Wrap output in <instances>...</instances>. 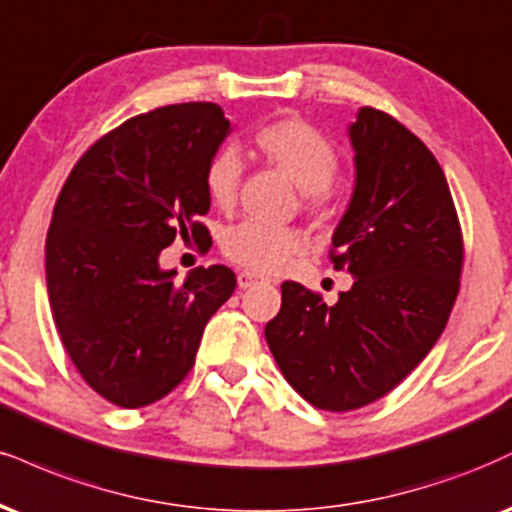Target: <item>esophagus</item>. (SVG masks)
Returning <instances> with one entry per match:
<instances>
[{
  "label": "esophagus",
  "mask_w": 512,
  "mask_h": 512,
  "mask_svg": "<svg viewBox=\"0 0 512 512\" xmlns=\"http://www.w3.org/2000/svg\"><path fill=\"white\" fill-rule=\"evenodd\" d=\"M257 281H260V276H257L255 272H238V286H240V288L255 286Z\"/></svg>",
  "instance_id": "1"
}]
</instances>
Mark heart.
Here are the masks:
<instances>
[{
  "instance_id": "obj_1",
  "label": "heart",
  "mask_w": 512,
  "mask_h": 512,
  "mask_svg": "<svg viewBox=\"0 0 512 512\" xmlns=\"http://www.w3.org/2000/svg\"><path fill=\"white\" fill-rule=\"evenodd\" d=\"M252 145L264 162L276 166L303 193V205L319 219L334 217L338 209V150L319 128L303 119H276L252 131ZM243 164L236 150L219 147L207 157L202 186L214 207L231 209L238 197ZM307 250V236L295 226H272L262 221H238L221 233V252L250 272L274 274Z\"/></svg>"
}]
</instances>
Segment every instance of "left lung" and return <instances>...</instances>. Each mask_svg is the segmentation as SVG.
I'll return each mask as SVG.
<instances>
[{
	"instance_id": "1",
	"label": "left lung",
	"mask_w": 512,
	"mask_h": 512,
	"mask_svg": "<svg viewBox=\"0 0 512 512\" xmlns=\"http://www.w3.org/2000/svg\"><path fill=\"white\" fill-rule=\"evenodd\" d=\"M355 193L329 260L353 274L336 305L295 281L264 329L288 384L319 410L365 408L439 341L463 272V229L429 147L391 114L362 107L350 126Z\"/></svg>"
}]
</instances>
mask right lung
<instances>
[{
    "mask_svg": "<svg viewBox=\"0 0 512 512\" xmlns=\"http://www.w3.org/2000/svg\"><path fill=\"white\" fill-rule=\"evenodd\" d=\"M219 104L186 102L123 121L66 178L47 231L49 307L73 367L119 408H145L195 365L202 331L236 291L229 267L186 281L159 269L176 236L207 243V157L229 133Z\"/></svg>",
    "mask_w": 512,
    "mask_h": 512,
    "instance_id": "right-lung-1",
    "label": "right lung"
}]
</instances>
